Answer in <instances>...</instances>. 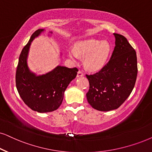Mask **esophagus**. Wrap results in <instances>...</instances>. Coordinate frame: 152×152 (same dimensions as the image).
Listing matches in <instances>:
<instances>
[{"mask_svg": "<svg viewBox=\"0 0 152 152\" xmlns=\"http://www.w3.org/2000/svg\"><path fill=\"white\" fill-rule=\"evenodd\" d=\"M77 77H82L84 76V73L82 71H80V70H79L77 72Z\"/></svg>", "mask_w": 152, "mask_h": 152, "instance_id": "obj_1", "label": "esophagus"}]
</instances>
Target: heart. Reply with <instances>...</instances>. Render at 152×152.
<instances>
[{"label":"heart","mask_w":152,"mask_h":152,"mask_svg":"<svg viewBox=\"0 0 152 152\" xmlns=\"http://www.w3.org/2000/svg\"><path fill=\"white\" fill-rule=\"evenodd\" d=\"M110 45L107 41L89 39L79 41L73 50L68 52V56L75 61L79 56L84 57L86 68L91 71L101 69L105 66L110 53Z\"/></svg>","instance_id":"heart-1"}]
</instances>
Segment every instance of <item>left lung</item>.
I'll list each match as a JSON object with an SVG mask.
<instances>
[{"label": "left lung", "mask_w": 152, "mask_h": 152, "mask_svg": "<svg viewBox=\"0 0 152 152\" xmlns=\"http://www.w3.org/2000/svg\"><path fill=\"white\" fill-rule=\"evenodd\" d=\"M115 47L107 64L99 72L86 75L89 82L88 102L94 109H117L131 94L137 75L136 52L123 35L114 33Z\"/></svg>", "instance_id": "left-lung-1"}]
</instances>
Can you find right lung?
Returning <instances> with one entry per match:
<instances>
[{"instance_id":"right-lung-1","label":"right lung","mask_w":152,"mask_h":152,"mask_svg":"<svg viewBox=\"0 0 152 152\" xmlns=\"http://www.w3.org/2000/svg\"><path fill=\"white\" fill-rule=\"evenodd\" d=\"M44 31L38 29L31 35L21 51L16 72V86L19 96L28 107L40 113L58 109L62 103L65 91L78 71L77 68L61 66L42 75L31 71L27 64L29 49L32 41Z\"/></svg>"}]
</instances>
